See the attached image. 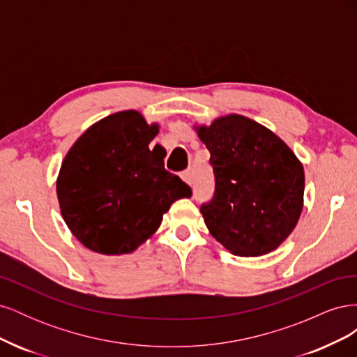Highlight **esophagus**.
<instances>
[{
	"mask_svg": "<svg viewBox=\"0 0 357 357\" xmlns=\"http://www.w3.org/2000/svg\"><path fill=\"white\" fill-rule=\"evenodd\" d=\"M181 178H183V181H186L188 185H190V186H192V183H193V177H192V172H190V171H185V172H181Z\"/></svg>",
	"mask_w": 357,
	"mask_h": 357,
	"instance_id": "obj_1",
	"label": "esophagus"
}]
</instances>
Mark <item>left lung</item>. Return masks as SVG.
<instances>
[{
	"mask_svg": "<svg viewBox=\"0 0 357 357\" xmlns=\"http://www.w3.org/2000/svg\"><path fill=\"white\" fill-rule=\"evenodd\" d=\"M210 152L214 195L201 205L211 235L236 256H262L296 226L305 176L287 144L240 114L197 128Z\"/></svg>",
	"mask_w": 357,
	"mask_h": 357,
	"instance_id": "obj_1",
	"label": "left lung"
}]
</instances>
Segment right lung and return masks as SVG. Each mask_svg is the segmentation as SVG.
<instances>
[{"instance_id": "1", "label": "right lung", "mask_w": 357, "mask_h": 357, "mask_svg": "<svg viewBox=\"0 0 357 357\" xmlns=\"http://www.w3.org/2000/svg\"><path fill=\"white\" fill-rule=\"evenodd\" d=\"M158 132L138 112H119L92 125L63 159L56 181L62 218L92 252H134L156 232L172 202L192 197L149 149Z\"/></svg>"}]
</instances>
